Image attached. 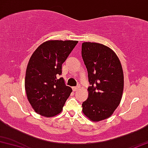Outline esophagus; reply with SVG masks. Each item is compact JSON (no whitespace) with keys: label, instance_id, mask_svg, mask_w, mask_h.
<instances>
[{"label":"esophagus","instance_id":"34e87169","mask_svg":"<svg viewBox=\"0 0 148 148\" xmlns=\"http://www.w3.org/2000/svg\"><path fill=\"white\" fill-rule=\"evenodd\" d=\"M80 89V86H77V87H72V89H73V91H77L78 89Z\"/></svg>","mask_w":148,"mask_h":148}]
</instances>
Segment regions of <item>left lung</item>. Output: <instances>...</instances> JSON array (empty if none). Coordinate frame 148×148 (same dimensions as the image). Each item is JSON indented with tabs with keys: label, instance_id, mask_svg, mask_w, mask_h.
<instances>
[{
	"label": "left lung",
	"instance_id": "8db88e82",
	"mask_svg": "<svg viewBox=\"0 0 148 148\" xmlns=\"http://www.w3.org/2000/svg\"><path fill=\"white\" fill-rule=\"evenodd\" d=\"M82 57L91 86L83 113L89 120L98 122L110 117L120 104L124 90V72L113 50L94 42L82 44Z\"/></svg>",
	"mask_w": 148,
	"mask_h": 148
}]
</instances>
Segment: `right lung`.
I'll return each instance as SVG.
<instances>
[{
    "instance_id": "add662e5",
    "label": "right lung",
    "mask_w": 148,
    "mask_h": 148,
    "mask_svg": "<svg viewBox=\"0 0 148 148\" xmlns=\"http://www.w3.org/2000/svg\"><path fill=\"white\" fill-rule=\"evenodd\" d=\"M78 41L48 40L31 55L26 70V93L37 114L51 117L62 111L72 89L65 85L61 66Z\"/></svg>"
}]
</instances>
